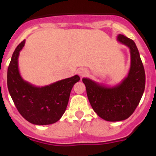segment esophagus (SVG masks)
<instances>
[{"label": "esophagus", "mask_w": 156, "mask_h": 156, "mask_svg": "<svg viewBox=\"0 0 156 156\" xmlns=\"http://www.w3.org/2000/svg\"><path fill=\"white\" fill-rule=\"evenodd\" d=\"M78 74L80 75V77H83L85 76H87L88 74V71L86 69H83V68H81L78 69Z\"/></svg>", "instance_id": "1"}]
</instances>
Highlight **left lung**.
Returning a JSON list of instances; mask_svg holds the SVG:
<instances>
[{
    "label": "left lung",
    "mask_w": 156,
    "mask_h": 156,
    "mask_svg": "<svg viewBox=\"0 0 156 156\" xmlns=\"http://www.w3.org/2000/svg\"><path fill=\"white\" fill-rule=\"evenodd\" d=\"M117 41L129 48L130 67L127 76L119 83L108 87L83 78L94 111L106 121L116 122L129 118L140 102L145 87V73L138 49L133 40L117 36Z\"/></svg>",
    "instance_id": "8db88e82"
}]
</instances>
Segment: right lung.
I'll return each instance as SVG.
<instances>
[{
	"label": "right lung",
	"mask_w": 156,
	"mask_h": 156,
	"mask_svg": "<svg viewBox=\"0 0 156 156\" xmlns=\"http://www.w3.org/2000/svg\"><path fill=\"white\" fill-rule=\"evenodd\" d=\"M25 42L24 40L16 48L8 66V91L19 113L28 122L35 125L52 124L64 114L72 88L80 78L75 75L44 87L34 86L24 80L18 60Z\"/></svg>",
	"instance_id": "1"
}]
</instances>
